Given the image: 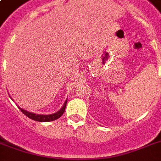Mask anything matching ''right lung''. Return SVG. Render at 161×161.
<instances>
[{
    "instance_id": "obj_1",
    "label": "right lung",
    "mask_w": 161,
    "mask_h": 161,
    "mask_svg": "<svg viewBox=\"0 0 161 161\" xmlns=\"http://www.w3.org/2000/svg\"><path fill=\"white\" fill-rule=\"evenodd\" d=\"M67 101H65V103L63 104V106L62 107L60 110H58V112L55 113V114H48V115H43V114H34V113L28 112L26 110L21 108L19 107L20 110L21 112L23 113L24 114L27 116L28 118H30L31 119L36 120V121H38V122H50V121H53V120L58 119L63 114V113L65 111L66 104H67Z\"/></svg>"
}]
</instances>
